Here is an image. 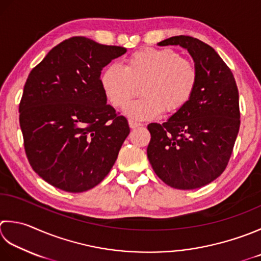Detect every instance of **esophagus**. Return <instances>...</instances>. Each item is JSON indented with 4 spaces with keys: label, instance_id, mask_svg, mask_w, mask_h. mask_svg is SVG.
I'll use <instances>...</instances> for the list:
<instances>
[{
    "label": "esophagus",
    "instance_id": "obj_1",
    "mask_svg": "<svg viewBox=\"0 0 261 261\" xmlns=\"http://www.w3.org/2000/svg\"><path fill=\"white\" fill-rule=\"evenodd\" d=\"M129 126L131 127V129H137V127L141 126V124H140V123H138V122H136V121L129 120Z\"/></svg>",
    "mask_w": 261,
    "mask_h": 261
}]
</instances>
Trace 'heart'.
Listing matches in <instances>:
<instances>
[{"label":"heart","instance_id":"obj_1","mask_svg":"<svg viewBox=\"0 0 261 261\" xmlns=\"http://www.w3.org/2000/svg\"><path fill=\"white\" fill-rule=\"evenodd\" d=\"M198 79L196 64L172 48H145L126 60L124 68L111 64L100 74L106 99L122 107L140 87V98L124 107L132 120L146 121L163 111L175 113L195 91Z\"/></svg>","mask_w":261,"mask_h":261}]
</instances>
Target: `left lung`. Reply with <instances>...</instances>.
Returning a JSON list of instances; mask_svg holds the SVG:
<instances>
[{
	"label": "left lung",
	"mask_w": 261,
	"mask_h": 261,
	"mask_svg": "<svg viewBox=\"0 0 261 261\" xmlns=\"http://www.w3.org/2000/svg\"><path fill=\"white\" fill-rule=\"evenodd\" d=\"M158 45L186 48L198 79L181 110L163 124H148L147 156L167 186L192 190L213 182L227 166L240 129L239 90L232 71L206 43L181 35Z\"/></svg>",
	"instance_id": "obj_1"
}]
</instances>
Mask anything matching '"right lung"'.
<instances>
[{
  "label": "right lung",
  "mask_w": 261,
  "mask_h": 261,
  "mask_svg": "<svg viewBox=\"0 0 261 261\" xmlns=\"http://www.w3.org/2000/svg\"><path fill=\"white\" fill-rule=\"evenodd\" d=\"M126 48L71 37L30 71L19 105L25 155L50 186L84 192L109 174L130 134L100 86V73Z\"/></svg>",
  "instance_id": "add662e5"
}]
</instances>
